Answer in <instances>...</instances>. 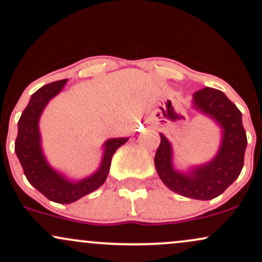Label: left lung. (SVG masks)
<instances>
[{
	"instance_id": "obj_1",
	"label": "left lung",
	"mask_w": 262,
	"mask_h": 262,
	"mask_svg": "<svg viewBox=\"0 0 262 262\" xmlns=\"http://www.w3.org/2000/svg\"><path fill=\"white\" fill-rule=\"evenodd\" d=\"M196 108L215 119L223 127L222 147L211 162L193 170L190 174H181L172 167V148L163 135L156 151L155 166L158 176L169 189L192 199L209 201L222 194L239 177L244 167L246 132L244 130L242 113L234 102L220 90L204 88L193 94Z\"/></svg>"
}]
</instances>
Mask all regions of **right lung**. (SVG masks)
Wrapping results in <instances>:
<instances>
[{
  "instance_id": "right-lung-1",
  "label": "right lung",
  "mask_w": 262,
  "mask_h": 262,
  "mask_svg": "<svg viewBox=\"0 0 262 262\" xmlns=\"http://www.w3.org/2000/svg\"><path fill=\"white\" fill-rule=\"evenodd\" d=\"M68 79L47 84L32 95L27 107L23 110L18 121V135L14 142V151L18 157L26 178L37 190L49 201L69 204L98 189L106 181L111 158L127 139H113L105 143V155L101 167L92 177L78 183H72L54 172L44 160L39 143L38 120L43 108L53 96L63 89Z\"/></svg>"
}]
</instances>
